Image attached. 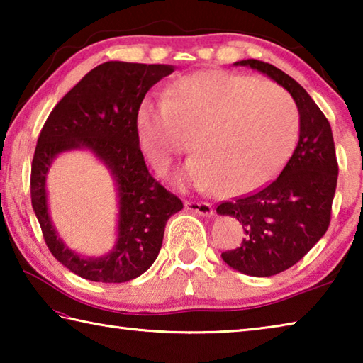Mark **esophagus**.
Listing matches in <instances>:
<instances>
[{
    "instance_id": "esophagus-1",
    "label": "esophagus",
    "mask_w": 363,
    "mask_h": 363,
    "mask_svg": "<svg viewBox=\"0 0 363 363\" xmlns=\"http://www.w3.org/2000/svg\"><path fill=\"white\" fill-rule=\"evenodd\" d=\"M186 208L189 211L199 214V216H211V214H213V208H211L210 203H206V201L187 200Z\"/></svg>"
}]
</instances>
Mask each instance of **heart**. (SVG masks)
I'll return each instance as SVG.
<instances>
[{
    "instance_id": "b5f03b06",
    "label": "heart",
    "mask_w": 363,
    "mask_h": 363,
    "mask_svg": "<svg viewBox=\"0 0 363 363\" xmlns=\"http://www.w3.org/2000/svg\"><path fill=\"white\" fill-rule=\"evenodd\" d=\"M139 147L157 171L189 147L177 176L196 189L235 196L261 189L284 168L299 131L284 89L253 77L203 70L169 84L167 99L145 97L136 113Z\"/></svg>"
}]
</instances>
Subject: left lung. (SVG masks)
<instances>
[{
    "mask_svg": "<svg viewBox=\"0 0 363 363\" xmlns=\"http://www.w3.org/2000/svg\"><path fill=\"white\" fill-rule=\"evenodd\" d=\"M285 88L299 112V139L280 176L257 192L224 201L216 211L243 225L242 247L223 259L251 277H270L294 266L325 235L337 181L333 133L322 110L298 82L256 59L235 62Z\"/></svg>",
    "mask_w": 363,
    "mask_h": 363,
    "instance_id": "obj_1",
    "label": "left lung"
}]
</instances>
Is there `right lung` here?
I'll return each mask as SVG.
<instances>
[{"instance_id": "add662e5", "label": "right lung", "mask_w": 363, "mask_h": 363, "mask_svg": "<svg viewBox=\"0 0 363 363\" xmlns=\"http://www.w3.org/2000/svg\"><path fill=\"white\" fill-rule=\"evenodd\" d=\"M173 65L110 60L97 65L59 101L36 143L30 194L43 237L52 256L73 274L102 284L139 277L157 259L164 225L182 201L149 173L136 126L139 104ZM88 148L113 173L119 190V237L101 258L79 257L60 240L47 213L45 174L59 152Z\"/></svg>"}]
</instances>
